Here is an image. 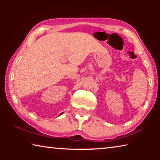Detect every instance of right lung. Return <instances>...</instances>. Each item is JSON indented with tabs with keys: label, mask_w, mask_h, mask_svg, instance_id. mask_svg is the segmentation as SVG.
<instances>
[{
	"label": "right lung",
	"mask_w": 160,
	"mask_h": 160,
	"mask_svg": "<svg viewBox=\"0 0 160 160\" xmlns=\"http://www.w3.org/2000/svg\"><path fill=\"white\" fill-rule=\"evenodd\" d=\"M62 113H61V114H62ZM61 114H60V115H61Z\"/></svg>",
	"instance_id": "right-lung-1"
}]
</instances>
